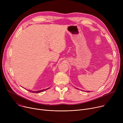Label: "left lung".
Listing matches in <instances>:
<instances>
[{"label": "left lung", "instance_id": "1", "mask_svg": "<svg viewBox=\"0 0 123 123\" xmlns=\"http://www.w3.org/2000/svg\"><path fill=\"white\" fill-rule=\"evenodd\" d=\"M77 89H78V88H77ZM87 92H90V91H87Z\"/></svg>", "mask_w": 123, "mask_h": 123}]
</instances>
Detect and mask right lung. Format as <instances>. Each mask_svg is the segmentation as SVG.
Masks as SVG:
<instances>
[{
    "mask_svg": "<svg viewBox=\"0 0 123 123\" xmlns=\"http://www.w3.org/2000/svg\"><path fill=\"white\" fill-rule=\"evenodd\" d=\"M49 88H47V89H43V90H39V91H30V90H29V91L32 93H40L42 92H43L44 91H46L47 89H48Z\"/></svg>",
    "mask_w": 123,
    "mask_h": 123,
    "instance_id": "obj_1",
    "label": "right lung"
}]
</instances>
